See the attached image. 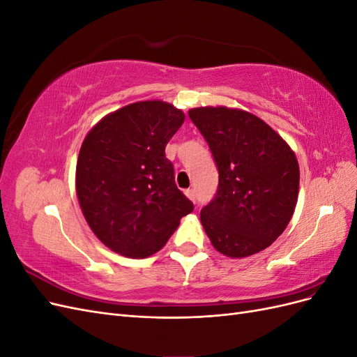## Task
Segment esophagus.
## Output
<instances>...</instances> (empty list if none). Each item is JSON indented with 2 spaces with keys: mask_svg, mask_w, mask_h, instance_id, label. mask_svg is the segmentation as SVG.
<instances>
[{
  "mask_svg": "<svg viewBox=\"0 0 357 357\" xmlns=\"http://www.w3.org/2000/svg\"><path fill=\"white\" fill-rule=\"evenodd\" d=\"M185 193H186V197H188L192 202H195V199H197L195 189H186V190H185Z\"/></svg>",
  "mask_w": 357,
  "mask_h": 357,
  "instance_id": "34e87169",
  "label": "esophagus"
}]
</instances>
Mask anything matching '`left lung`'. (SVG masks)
<instances>
[{"label": "left lung", "instance_id": "left-lung-1", "mask_svg": "<svg viewBox=\"0 0 357 357\" xmlns=\"http://www.w3.org/2000/svg\"><path fill=\"white\" fill-rule=\"evenodd\" d=\"M189 117L208 143L219 189L201 210L213 247L228 257L265 250L286 229L299 192L295 152L257 116L229 107H197Z\"/></svg>", "mask_w": 357, "mask_h": 357}]
</instances>
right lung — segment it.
Segmentation results:
<instances>
[{
  "label": "right lung",
  "mask_w": 357,
  "mask_h": 357,
  "mask_svg": "<svg viewBox=\"0 0 357 357\" xmlns=\"http://www.w3.org/2000/svg\"><path fill=\"white\" fill-rule=\"evenodd\" d=\"M183 122L185 113L169 102L138 101L104 116L84 137L75 192L89 228L114 253L155 255L193 211L165 158Z\"/></svg>",
  "instance_id": "1"
}]
</instances>
